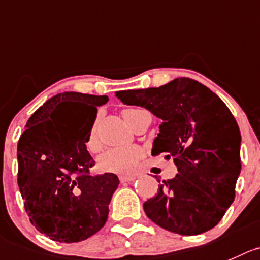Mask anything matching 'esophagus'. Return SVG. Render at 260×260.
<instances>
[{
    "label": "esophagus",
    "instance_id": "obj_1",
    "mask_svg": "<svg viewBox=\"0 0 260 260\" xmlns=\"http://www.w3.org/2000/svg\"><path fill=\"white\" fill-rule=\"evenodd\" d=\"M135 176H120L121 182H128V181H134Z\"/></svg>",
    "mask_w": 260,
    "mask_h": 260
}]
</instances>
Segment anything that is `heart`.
<instances>
[{
	"label": "heart",
	"instance_id": "b5f03b06",
	"mask_svg": "<svg viewBox=\"0 0 260 260\" xmlns=\"http://www.w3.org/2000/svg\"><path fill=\"white\" fill-rule=\"evenodd\" d=\"M145 112L139 108H126L122 111V116L128 125H132L138 115ZM86 148L90 152H97L101 148L100 140L95 134V126H93L86 139ZM142 157V150L140 148L134 147H117L110 148L105 150L102 154L98 157V169L102 172L117 175H130L137 170L138 160Z\"/></svg>",
	"mask_w": 260,
	"mask_h": 260
}]
</instances>
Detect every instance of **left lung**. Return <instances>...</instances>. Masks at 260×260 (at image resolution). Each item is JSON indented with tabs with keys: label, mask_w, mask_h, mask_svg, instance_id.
I'll return each mask as SVG.
<instances>
[{
	"label": "left lung",
	"mask_w": 260,
	"mask_h": 260,
	"mask_svg": "<svg viewBox=\"0 0 260 260\" xmlns=\"http://www.w3.org/2000/svg\"><path fill=\"white\" fill-rule=\"evenodd\" d=\"M116 97L162 120L152 154L167 153L179 172L171 180H158V194L143 204L148 218L185 236L213 229L234 202L241 171V135L229 107L189 78L159 88L116 91Z\"/></svg>",
	"instance_id": "left-lung-1"
}]
</instances>
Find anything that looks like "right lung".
Masks as SVG:
<instances>
[{
    "instance_id": "right-lung-1",
    "label": "right lung",
    "mask_w": 260,
    "mask_h": 260,
    "mask_svg": "<svg viewBox=\"0 0 260 260\" xmlns=\"http://www.w3.org/2000/svg\"><path fill=\"white\" fill-rule=\"evenodd\" d=\"M107 95L65 91L31 115L17 143V184L31 224L49 239L78 243L105 226L115 174L91 176L86 139ZM76 107L73 115L59 110Z\"/></svg>"
}]
</instances>
